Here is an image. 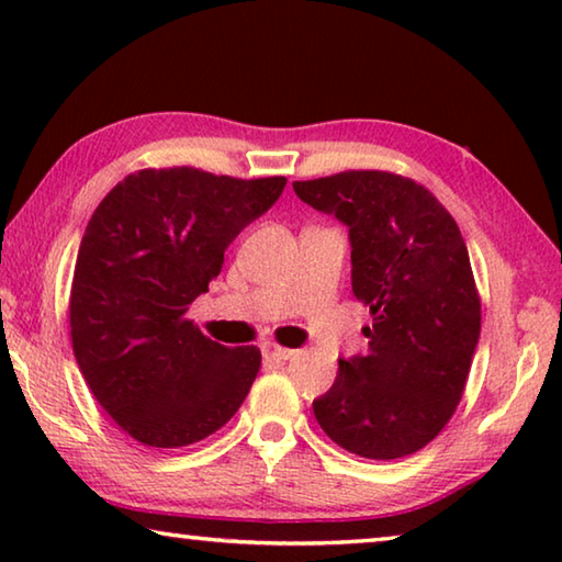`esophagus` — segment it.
Listing matches in <instances>:
<instances>
[{
    "mask_svg": "<svg viewBox=\"0 0 562 562\" xmlns=\"http://www.w3.org/2000/svg\"><path fill=\"white\" fill-rule=\"evenodd\" d=\"M262 351H265V357H268V359H278V361H288V359H292L294 355H297V351H294V349L278 347V345H265Z\"/></svg>",
    "mask_w": 562,
    "mask_h": 562,
    "instance_id": "34e87169",
    "label": "esophagus"
}]
</instances>
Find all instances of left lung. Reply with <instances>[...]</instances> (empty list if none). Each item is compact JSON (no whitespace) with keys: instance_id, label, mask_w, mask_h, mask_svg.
<instances>
[{"instance_id":"8db88e82","label":"left lung","mask_w":562,"mask_h":562,"mask_svg":"<svg viewBox=\"0 0 562 562\" xmlns=\"http://www.w3.org/2000/svg\"><path fill=\"white\" fill-rule=\"evenodd\" d=\"M294 193L349 227L351 290L372 315L369 351L339 359L312 402L331 441L392 461L434 441L459 406L481 335V297L451 213L389 170L294 180Z\"/></svg>"}]
</instances>
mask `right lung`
I'll list each match as a JSON object with an SVG mask.
<instances>
[{
    "label": "right lung",
    "mask_w": 562,
    "mask_h": 562,
    "mask_svg": "<svg viewBox=\"0 0 562 562\" xmlns=\"http://www.w3.org/2000/svg\"><path fill=\"white\" fill-rule=\"evenodd\" d=\"M288 178L144 168L103 198L76 258V364L131 439L178 449L215 434L260 372L258 347L205 337L188 304L221 274L225 247L270 211Z\"/></svg>",
    "instance_id": "obj_1"
}]
</instances>
